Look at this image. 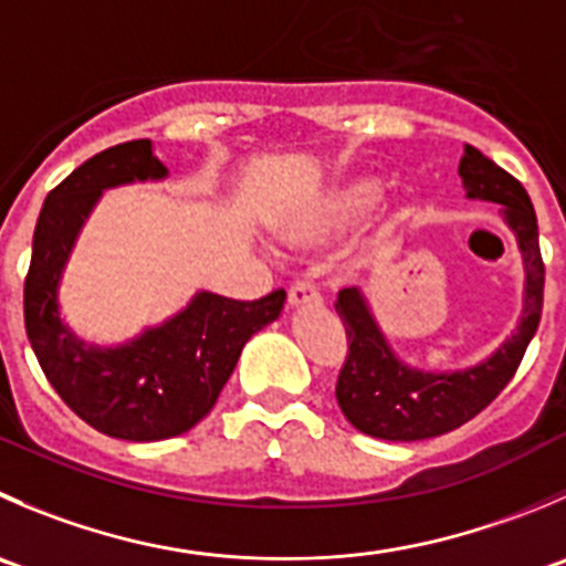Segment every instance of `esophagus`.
<instances>
[{
  "label": "esophagus",
  "mask_w": 566,
  "mask_h": 566,
  "mask_svg": "<svg viewBox=\"0 0 566 566\" xmlns=\"http://www.w3.org/2000/svg\"><path fill=\"white\" fill-rule=\"evenodd\" d=\"M287 301H290V306H321L323 304L321 293H317L315 284H310V282L293 284L287 293Z\"/></svg>",
  "instance_id": "1"
}]
</instances>
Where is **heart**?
Returning a JSON list of instances; mask_svg holds the SVG:
<instances>
[{"mask_svg": "<svg viewBox=\"0 0 566 566\" xmlns=\"http://www.w3.org/2000/svg\"><path fill=\"white\" fill-rule=\"evenodd\" d=\"M378 190H381V179L370 174L337 179L284 212L276 227L279 238L293 249H317L343 234L361 212H367V207L378 199ZM398 221L400 207L389 205L373 223V240L387 238Z\"/></svg>", "mask_w": 566, "mask_h": 566, "instance_id": "heart-1", "label": "heart"}]
</instances>
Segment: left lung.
I'll use <instances>...</instances> for the list:
<instances>
[{
  "label": "left lung",
  "mask_w": 566,
  "mask_h": 566,
  "mask_svg": "<svg viewBox=\"0 0 566 566\" xmlns=\"http://www.w3.org/2000/svg\"><path fill=\"white\" fill-rule=\"evenodd\" d=\"M459 177L468 199L501 205L503 221L517 238L525 265L523 317L517 332L484 361L464 370L431 373L409 367L395 356L359 290H339L334 310L348 334V356L337 378V403L350 426L367 437L392 442L429 440L473 420L512 381L539 326L545 265L528 193L512 174L473 146H464Z\"/></svg>",
  "instance_id": "1"
}]
</instances>
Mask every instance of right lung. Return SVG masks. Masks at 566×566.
<instances>
[{
  "mask_svg": "<svg viewBox=\"0 0 566 566\" xmlns=\"http://www.w3.org/2000/svg\"><path fill=\"white\" fill-rule=\"evenodd\" d=\"M151 140H129L71 171L43 201L24 282V326L54 392L87 426L115 440L157 442L210 415L251 334L284 310V290L260 301L196 293L160 326L120 345H93L60 317L57 290L102 190L166 179Z\"/></svg>",
  "mask_w": 566,
  "mask_h": 566,
  "instance_id": "add662e5",
  "label": "right lung"
}]
</instances>
